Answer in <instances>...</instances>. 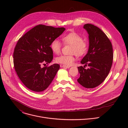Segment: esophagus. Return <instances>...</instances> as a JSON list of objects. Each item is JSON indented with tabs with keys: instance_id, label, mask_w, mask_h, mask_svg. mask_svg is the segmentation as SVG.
I'll list each match as a JSON object with an SVG mask.
<instances>
[{
	"instance_id": "1",
	"label": "esophagus",
	"mask_w": 128,
	"mask_h": 128,
	"mask_svg": "<svg viewBox=\"0 0 128 128\" xmlns=\"http://www.w3.org/2000/svg\"><path fill=\"white\" fill-rule=\"evenodd\" d=\"M62 67H63V68H69L70 67V66H67V65H63L61 66Z\"/></svg>"
}]
</instances>
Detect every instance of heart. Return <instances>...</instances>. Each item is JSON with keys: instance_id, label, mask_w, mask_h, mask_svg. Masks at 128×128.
Masks as SVG:
<instances>
[{"instance_id": "obj_1", "label": "heart", "mask_w": 128, "mask_h": 128, "mask_svg": "<svg viewBox=\"0 0 128 128\" xmlns=\"http://www.w3.org/2000/svg\"><path fill=\"white\" fill-rule=\"evenodd\" d=\"M64 44L71 45L70 52L74 54L70 55L62 54L56 58L57 62L67 66L72 65L75 60L74 54L82 56L85 54L88 50V44L82 40V38L78 33L72 32L64 35L61 38ZM62 44L57 40H54L50 44V48L53 52L59 54L61 50Z\"/></svg>"}]
</instances>
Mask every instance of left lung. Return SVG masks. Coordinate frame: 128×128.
<instances>
[{
    "label": "left lung",
    "mask_w": 128,
    "mask_h": 128,
    "mask_svg": "<svg viewBox=\"0 0 128 128\" xmlns=\"http://www.w3.org/2000/svg\"><path fill=\"white\" fill-rule=\"evenodd\" d=\"M84 28L88 34L89 47L80 63L88 65L89 68L78 67L80 74L78 82L84 88H94L105 80L110 70L114 58L112 46L106 35L98 27L86 24Z\"/></svg>",
    "instance_id": "1"
}]
</instances>
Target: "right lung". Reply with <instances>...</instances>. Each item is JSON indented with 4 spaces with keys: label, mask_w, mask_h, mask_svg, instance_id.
I'll list each match as a JSON object with an SVG mask.
<instances>
[{
    "label": "right lung",
    "mask_w": 128,
    "mask_h": 128,
    "mask_svg": "<svg viewBox=\"0 0 128 128\" xmlns=\"http://www.w3.org/2000/svg\"><path fill=\"white\" fill-rule=\"evenodd\" d=\"M65 30L44 25L35 26L18 41L13 58L14 68L23 84L36 92L45 90L50 84L60 68L58 64L42 67L53 59L52 42Z\"/></svg>",
    "instance_id": "right-lung-1"
}]
</instances>
